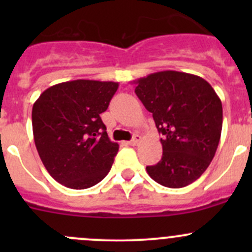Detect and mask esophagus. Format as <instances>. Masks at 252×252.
<instances>
[{
  "instance_id": "34e87169",
  "label": "esophagus",
  "mask_w": 252,
  "mask_h": 252,
  "mask_svg": "<svg viewBox=\"0 0 252 252\" xmlns=\"http://www.w3.org/2000/svg\"><path fill=\"white\" fill-rule=\"evenodd\" d=\"M140 141H141V136L138 135V134H135V135L133 136V139H131L128 144L131 145V146H135V145H138Z\"/></svg>"
}]
</instances>
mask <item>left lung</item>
<instances>
[{
    "label": "left lung",
    "instance_id": "1",
    "mask_svg": "<svg viewBox=\"0 0 252 252\" xmlns=\"http://www.w3.org/2000/svg\"><path fill=\"white\" fill-rule=\"evenodd\" d=\"M135 84L136 96L163 135L161 161L147 166V173L167 188L191 184L210 166L220 144V97L205 79L175 70L152 73Z\"/></svg>",
    "mask_w": 252,
    "mask_h": 252
}]
</instances>
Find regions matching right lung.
<instances>
[{
    "instance_id": "obj_1",
    "label": "right lung",
    "mask_w": 252,
    "mask_h": 252,
    "mask_svg": "<svg viewBox=\"0 0 252 252\" xmlns=\"http://www.w3.org/2000/svg\"><path fill=\"white\" fill-rule=\"evenodd\" d=\"M118 83L65 81L46 89L32 106V133L51 177L70 189H88L110 172L119 145L112 142L100 114Z\"/></svg>"
}]
</instances>
